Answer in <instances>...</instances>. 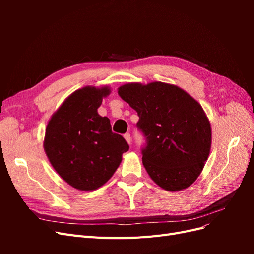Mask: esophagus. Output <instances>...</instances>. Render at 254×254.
Here are the masks:
<instances>
[{"mask_svg": "<svg viewBox=\"0 0 254 254\" xmlns=\"http://www.w3.org/2000/svg\"><path fill=\"white\" fill-rule=\"evenodd\" d=\"M124 137H125V140L127 141L128 144L131 143V136H130V133H125V134H124Z\"/></svg>", "mask_w": 254, "mask_h": 254, "instance_id": "obj_1", "label": "esophagus"}]
</instances>
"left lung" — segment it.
Listing matches in <instances>:
<instances>
[{"label":"left lung","mask_w":254,"mask_h":254,"mask_svg":"<svg viewBox=\"0 0 254 254\" xmlns=\"http://www.w3.org/2000/svg\"><path fill=\"white\" fill-rule=\"evenodd\" d=\"M139 115L146 137L143 165L150 178L168 191L193 184L210 155L212 130L201 105L188 92L161 81L129 82L118 89Z\"/></svg>","instance_id":"left-lung-1"}]
</instances>
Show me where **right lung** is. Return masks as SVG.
<instances>
[{
  "label": "right lung",
  "instance_id": "right-lung-1",
  "mask_svg": "<svg viewBox=\"0 0 254 254\" xmlns=\"http://www.w3.org/2000/svg\"><path fill=\"white\" fill-rule=\"evenodd\" d=\"M111 92L108 86H87L67 96L52 115L43 141L54 170L79 190H94L108 181L129 149L97 109Z\"/></svg>",
  "mask_w": 254,
  "mask_h": 254
}]
</instances>
